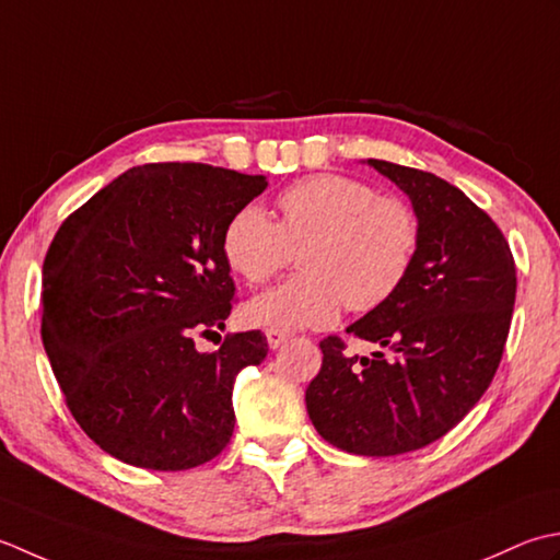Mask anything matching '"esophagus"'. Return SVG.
Returning a JSON list of instances; mask_svg holds the SVG:
<instances>
[{
	"mask_svg": "<svg viewBox=\"0 0 560 560\" xmlns=\"http://www.w3.org/2000/svg\"><path fill=\"white\" fill-rule=\"evenodd\" d=\"M266 338H268V346L272 350H278L284 343V340L290 338V334H288V330H280V328H268L266 330Z\"/></svg>",
	"mask_w": 560,
	"mask_h": 560,
	"instance_id": "1",
	"label": "esophagus"
}]
</instances>
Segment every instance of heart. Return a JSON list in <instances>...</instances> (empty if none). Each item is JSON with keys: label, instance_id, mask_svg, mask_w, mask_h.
Instances as JSON below:
<instances>
[{"label": "heart", "instance_id": "obj_1", "mask_svg": "<svg viewBox=\"0 0 560 560\" xmlns=\"http://www.w3.org/2000/svg\"><path fill=\"white\" fill-rule=\"evenodd\" d=\"M276 205L278 222L244 205L222 232L226 266L248 284H266L300 250L302 272L246 304L250 324L322 328L343 304L358 314L380 310L416 268L423 230L404 198L376 196L352 176L316 174L282 188Z\"/></svg>", "mask_w": 560, "mask_h": 560}]
</instances>
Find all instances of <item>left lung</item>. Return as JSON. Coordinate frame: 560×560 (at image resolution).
<instances>
[{
  "label": "left lung",
  "instance_id": "1",
  "mask_svg": "<svg viewBox=\"0 0 560 560\" xmlns=\"http://www.w3.org/2000/svg\"><path fill=\"white\" fill-rule=\"evenodd\" d=\"M370 164L413 202L418 260L389 302L348 328L384 350L360 358L326 336L304 398L334 447L394 456L447 435L486 394L503 360L517 268L500 226L459 188L420 168Z\"/></svg>",
  "mask_w": 560,
  "mask_h": 560
}]
</instances>
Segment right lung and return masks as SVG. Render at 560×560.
I'll return each instance as SVG.
<instances>
[{
  "mask_svg": "<svg viewBox=\"0 0 560 560\" xmlns=\"http://www.w3.org/2000/svg\"><path fill=\"white\" fill-rule=\"evenodd\" d=\"M264 176L166 162L130 168L74 210L43 264L40 336L65 404L116 459L184 471L232 440L236 374L268 355L260 330L220 336L236 304L230 217Z\"/></svg>",
  "mask_w": 560,
  "mask_h": 560,
  "instance_id": "add662e5",
  "label": "right lung"
}]
</instances>
